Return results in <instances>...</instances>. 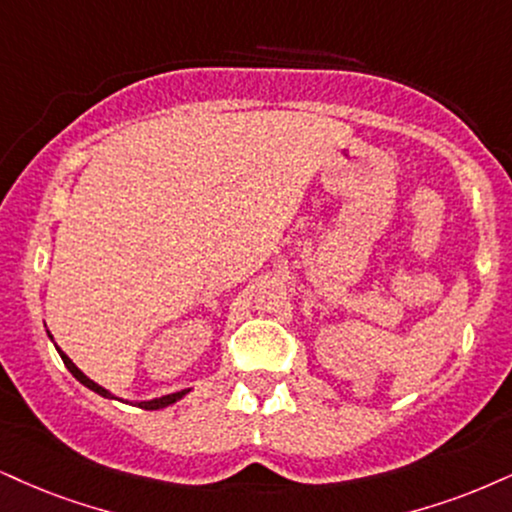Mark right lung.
Returning a JSON list of instances; mask_svg holds the SVG:
<instances>
[{
    "mask_svg": "<svg viewBox=\"0 0 512 512\" xmlns=\"http://www.w3.org/2000/svg\"><path fill=\"white\" fill-rule=\"evenodd\" d=\"M56 349H59V346H56ZM59 353H61V361H63V365H66V368L73 372V377H75V380H80L82 384H85V387H90L92 391H97V394L106 396V399H116V396H111L109 391H106L104 387H99L97 382H92L90 377L85 375V372H80L78 368H75V363H73L71 358H68L66 353H63L61 349H59ZM185 394H187V389H182V391H175V394L161 396V399H154V401H142V403H140V408H144V410H159V408H166V406H170V403H175V401H178V399H182V396H185Z\"/></svg>",
    "mask_w": 512,
    "mask_h": 512,
    "instance_id": "obj_1",
    "label": "right lung"
}]
</instances>
